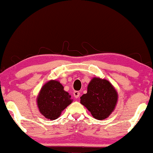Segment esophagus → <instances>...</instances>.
Masks as SVG:
<instances>
[{
	"instance_id": "1",
	"label": "esophagus",
	"mask_w": 153,
	"mask_h": 153,
	"mask_svg": "<svg viewBox=\"0 0 153 153\" xmlns=\"http://www.w3.org/2000/svg\"><path fill=\"white\" fill-rule=\"evenodd\" d=\"M79 94H80V93H79V91H76L74 92V96L75 98H76V99L78 98L79 97Z\"/></svg>"
}]
</instances>
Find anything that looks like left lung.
<instances>
[{"mask_svg": "<svg viewBox=\"0 0 153 153\" xmlns=\"http://www.w3.org/2000/svg\"><path fill=\"white\" fill-rule=\"evenodd\" d=\"M118 93L110 82L93 77L88 84L87 93L80 97V103L88 109L94 118L104 120L114 110Z\"/></svg>", "mask_w": 153, "mask_h": 153, "instance_id": "8db88e82", "label": "left lung"}]
</instances>
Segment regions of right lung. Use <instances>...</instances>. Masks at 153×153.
<instances>
[{
	"label": "right lung",
	"instance_id": "obj_1",
	"mask_svg": "<svg viewBox=\"0 0 153 153\" xmlns=\"http://www.w3.org/2000/svg\"><path fill=\"white\" fill-rule=\"evenodd\" d=\"M40 113L50 120L57 119L61 112L72 102L71 95L56 80H50L42 86L37 97Z\"/></svg>",
	"mask_w": 153,
	"mask_h": 153
}]
</instances>
